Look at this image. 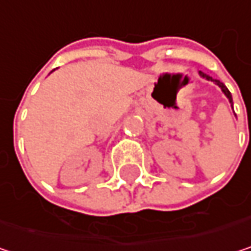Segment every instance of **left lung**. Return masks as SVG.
Masks as SVG:
<instances>
[{"mask_svg":"<svg viewBox=\"0 0 251 251\" xmlns=\"http://www.w3.org/2000/svg\"><path fill=\"white\" fill-rule=\"evenodd\" d=\"M199 75L202 76V78H206V79H209V81H214V82H215V84H217L218 87H221V90H223V93L226 94V99L229 100V103H232V97H231V93L228 91V88H226V85H224V84H223V82H221L220 79H214L212 76H209V75H208V74H205V73H202V71H199Z\"/></svg>","mask_w":251,"mask_h":251,"instance_id":"obj_1","label":"left lung"}]
</instances>
